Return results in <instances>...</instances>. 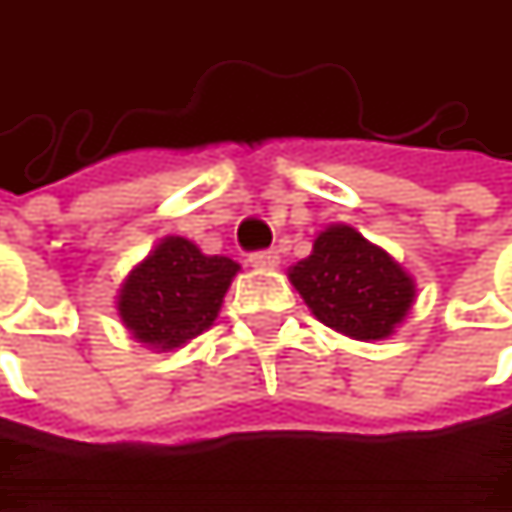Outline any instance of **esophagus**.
Here are the masks:
<instances>
[{
    "label": "esophagus",
    "instance_id": "34e87169",
    "mask_svg": "<svg viewBox=\"0 0 512 512\" xmlns=\"http://www.w3.org/2000/svg\"><path fill=\"white\" fill-rule=\"evenodd\" d=\"M249 263L257 266V269H272V266H278V252H275V249H260V252H252V255H249Z\"/></svg>",
    "mask_w": 512,
    "mask_h": 512
}]
</instances>
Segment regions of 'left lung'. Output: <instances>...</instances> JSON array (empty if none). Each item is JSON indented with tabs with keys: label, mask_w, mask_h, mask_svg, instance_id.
I'll return each instance as SVG.
<instances>
[{
	"label": "left lung",
	"mask_w": 512,
	"mask_h": 512,
	"mask_svg": "<svg viewBox=\"0 0 512 512\" xmlns=\"http://www.w3.org/2000/svg\"><path fill=\"white\" fill-rule=\"evenodd\" d=\"M290 281L320 323L356 341L388 338L415 299L403 266L347 225L323 231L314 252L290 269Z\"/></svg>",
	"instance_id": "obj_1"
}]
</instances>
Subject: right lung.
<instances>
[{
  "mask_svg": "<svg viewBox=\"0 0 512 512\" xmlns=\"http://www.w3.org/2000/svg\"><path fill=\"white\" fill-rule=\"evenodd\" d=\"M240 263L201 255L183 237H168L121 287L124 326L151 347H180L213 326Z\"/></svg>",
  "mask_w": 512,
  "mask_h": 512,
  "instance_id": "obj_1",
  "label": "right lung"
}]
</instances>
